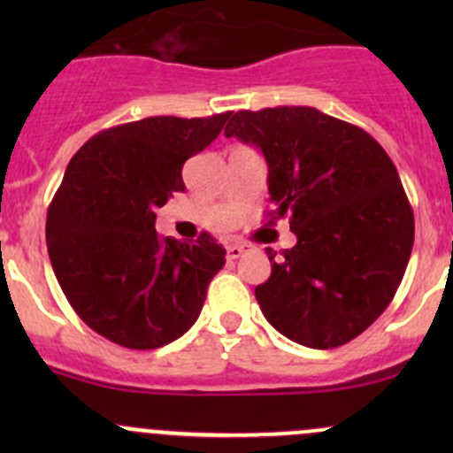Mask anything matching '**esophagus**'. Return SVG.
Here are the masks:
<instances>
[{
    "mask_svg": "<svg viewBox=\"0 0 453 453\" xmlns=\"http://www.w3.org/2000/svg\"><path fill=\"white\" fill-rule=\"evenodd\" d=\"M226 252H227V258L236 260V258H241V256H243V254L250 252V245H245V243H230V245H226Z\"/></svg>",
    "mask_w": 453,
    "mask_h": 453,
    "instance_id": "34e87169",
    "label": "esophagus"
}]
</instances>
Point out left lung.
<instances>
[{
    "label": "left lung",
    "instance_id": "8db88e82",
    "mask_svg": "<svg viewBox=\"0 0 453 453\" xmlns=\"http://www.w3.org/2000/svg\"><path fill=\"white\" fill-rule=\"evenodd\" d=\"M226 138L267 162L273 210L298 243L267 248L272 276L256 287L267 322L296 344L337 349L386 311L414 245L399 173L372 135L313 107L236 111Z\"/></svg>",
    "mask_w": 453,
    "mask_h": 453
}]
</instances>
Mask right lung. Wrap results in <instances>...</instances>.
Here are the masks:
<instances>
[{
	"label": "right lung",
	"instance_id": "1",
	"mask_svg": "<svg viewBox=\"0 0 453 453\" xmlns=\"http://www.w3.org/2000/svg\"><path fill=\"white\" fill-rule=\"evenodd\" d=\"M230 113L153 116L100 131L67 164L45 221L50 263L79 318L125 349L171 344L197 322L226 250L162 239L157 208L184 190L181 168Z\"/></svg>",
	"mask_w": 453,
	"mask_h": 453
}]
</instances>
